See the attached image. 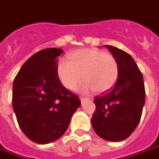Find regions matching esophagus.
Segmentation results:
<instances>
[{"label":"esophagus","mask_w":159,"mask_h":159,"mask_svg":"<svg viewBox=\"0 0 159 159\" xmlns=\"http://www.w3.org/2000/svg\"><path fill=\"white\" fill-rule=\"evenodd\" d=\"M87 100H89V98H86V97H80V101H81V102L87 101Z\"/></svg>","instance_id":"1"}]
</instances>
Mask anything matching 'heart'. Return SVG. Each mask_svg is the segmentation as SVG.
Returning <instances> with one entry per match:
<instances>
[{
	"label": "heart",
	"instance_id": "b5f03b06",
	"mask_svg": "<svg viewBox=\"0 0 159 159\" xmlns=\"http://www.w3.org/2000/svg\"><path fill=\"white\" fill-rule=\"evenodd\" d=\"M70 61L60 59L57 73L60 82L73 90L85 80L80 91L105 93L115 85L119 77V65L115 57L99 48H83L69 55Z\"/></svg>",
	"mask_w": 159,
	"mask_h": 159
}]
</instances>
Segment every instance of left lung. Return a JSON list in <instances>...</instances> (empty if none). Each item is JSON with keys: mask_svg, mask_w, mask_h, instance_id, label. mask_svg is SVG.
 Here are the masks:
<instances>
[{"mask_svg": "<svg viewBox=\"0 0 159 159\" xmlns=\"http://www.w3.org/2000/svg\"><path fill=\"white\" fill-rule=\"evenodd\" d=\"M117 60L119 77L114 88L95 96L92 126L99 137L120 142L131 135L142 117L145 102L143 77L131 56L112 46H105Z\"/></svg>", "mask_w": 159, "mask_h": 159, "instance_id": "left-lung-1", "label": "left lung"}]
</instances>
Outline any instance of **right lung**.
Returning <instances> with one entry per match:
<instances>
[{"mask_svg":"<svg viewBox=\"0 0 159 159\" xmlns=\"http://www.w3.org/2000/svg\"><path fill=\"white\" fill-rule=\"evenodd\" d=\"M62 53L56 48L35 53L14 80L12 106L17 123L36 143H49L61 137L81 104L79 96L58 79L57 57Z\"/></svg>","mask_w":159,"mask_h":159,"instance_id":"add662e5","label":"right lung"}]
</instances>
